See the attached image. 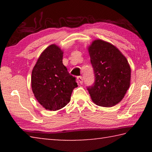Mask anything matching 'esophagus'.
Returning <instances> with one entry per match:
<instances>
[{
    "instance_id": "esophagus-1",
    "label": "esophagus",
    "mask_w": 152,
    "mask_h": 152,
    "mask_svg": "<svg viewBox=\"0 0 152 152\" xmlns=\"http://www.w3.org/2000/svg\"><path fill=\"white\" fill-rule=\"evenodd\" d=\"M77 80H78V81L79 82L80 84L83 83V79H82V76H78V77H77Z\"/></svg>"
}]
</instances>
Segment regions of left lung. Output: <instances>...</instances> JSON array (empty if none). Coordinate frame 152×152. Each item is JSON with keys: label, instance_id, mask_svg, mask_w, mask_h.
<instances>
[{"label": "left lung", "instance_id": "1", "mask_svg": "<svg viewBox=\"0 0 152 152\" xmlns=\"http://www.w3.org/2000/svg\"><path fill=\"white\" fill-rule=\"evenodd\" d=\"M94 82L87 87L92 101L101 107L114 106L129 88L131 68L127 59L114 45L97 39L88 48Z\"/></svg>", "mask_w": 152, "mask_h": 152}]
</instances>
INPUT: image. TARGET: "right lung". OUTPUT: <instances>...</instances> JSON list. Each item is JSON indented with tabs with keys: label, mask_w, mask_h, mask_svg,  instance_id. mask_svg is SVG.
Wrapping results in <instances>:
<instances>
[{
	"label": "right lung",
	"mask_w": 152,
	"mask_h": 152,
	"mask_svg": "<svg viewBox=\"0 0 152 152\" xmlns=\"http://www.w3.org/2000/svg\"><path fill=\"white\" fill-rule=\"evenodd\" d=\"M62 58L61 49L51 45L42 53L33 69L32 91L45 109L56 110L65 107L78 86L76 77L68 72Z\"/></svg>",
	"instance_id": "add662e5"
}]
</instances>
